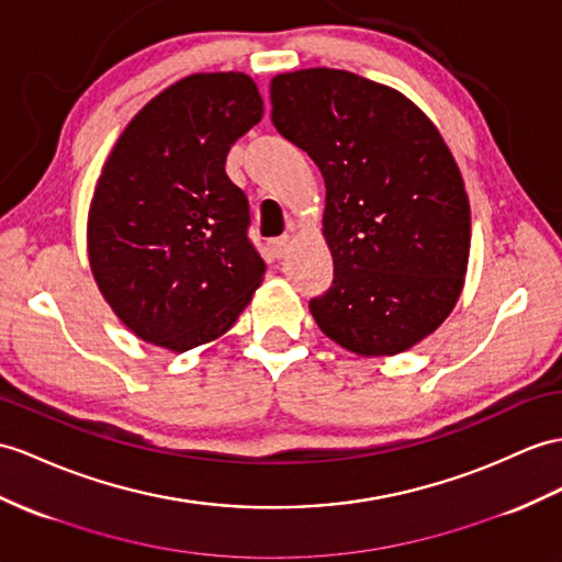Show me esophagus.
Returning <instances> with one entry per match:
<instances>
[{
	"label": "esophagus",
	"mask_w": 562,
	"mask_h": 562,
	"mask_svg": "<svg viewBox=\"0 0 562 562\" xmlns=\"http://www.w3.org/2000/svg\"><path fill=\"white\" fill-rule=\"evenodd\" d=\"M289 248H291V236H281L271 243V250L277 257H283L285 252H289Z\"/></svg>",
	"instance_id": "34e87169"
}]
</instances>
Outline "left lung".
<instances>
[{"label": "left lung", "instance_id": "left-lung-1", "mask_svg": "<svg viewBox=\"0 0 562 562\" xmlns=\"http://www.w3.org/2000/svg\"><path fill=\"white\" fill-rule=\"evenodd\" d=\"M271 123L324 186L334 281L310 312L362 358L417 346L453 312L470 259V200L439 128L403 92L340 68L271 78Z\"/></svg>", "mask_w": 562, "mask_h": 562}]
</instances>
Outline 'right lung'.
Instances as JSON below:
<instances>
[{
  "label": "right lung",
  "instance_id": "1",
  "mask_svg": "<svg viewBox=\"0 0 562 562\" xmlns=\"http://www.w3.org/2000/svg\"><path fill=\"white\" fill-rule=\"evenodd\" d=\"M262 114L250 76L193 74L149 100L109 153L88 259L106 305L145 344H212L262 285L248 198L226 176L231 145Z\"/></svg>",
  "mask_w": 562,
  "mask_h": 562
}]
</instances>
